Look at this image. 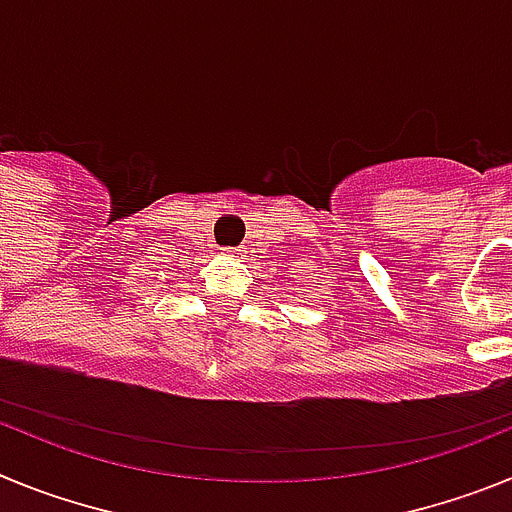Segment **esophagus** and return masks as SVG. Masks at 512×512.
<instances>
[{
  "label": "esophagus",
  "mask_w": 512,
  "mask_h": 512,
  "mask_svg": "<svg viewBox=\"0 0 512 512\" xmlns=\"http://www.w3.org/2000/svg\"><path fill=\"white\" fill-rule=\"evenodd\" d=\"M225 256H238V248H228V251H225Z\"/></svg>",
  "instance_id": "esophagus-1"
}]
</instances>
